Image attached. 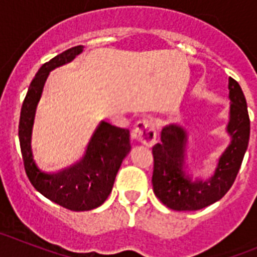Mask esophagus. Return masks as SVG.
I'll return each mask as SVG.
<instances>
[{
  "mask_svg": "<svg viewBox=\"0 0 257 257\" xmlns=\"http://www.w3.org/2000/svg\"><path fill=\"white\" fill-rule=\"evenodd\" d=\"M133 139L139 144L145 145V147H152L157 139L153 123L148 119L138 122L133 130Z\"/></svg>",
  "mask_w": 257,
  "mask_h": 257,
  "instance_id": "esophagus-1",
  "label": "esophagus"
}]
</instances>
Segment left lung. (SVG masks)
<instances>
[{
	"label": "left lung",
	"mask_w": 257,
	"mask_h": 257,
	"mask_svg": "<svg viewBox=\"0 0 257 257\" xmlns=\"http://www.w3.org/2000/svg\"><path fill=\"white\" fill-rule=\"evenodd\" d=\"M229 143L215 162L208 178L194 176L188 163L189 131L180 123L166 124L161 143L153 147L152 184L157 198L174 211H197L225 196L234 183L249 140L246 97L237 81L229 77Z\"/></svg>",
	"instance_id": "1"
}]
</instances>
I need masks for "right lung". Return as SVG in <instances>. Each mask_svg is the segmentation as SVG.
Returning <instances> with one entry per match:
<instances>
[{
    "label": "right lung",
    "instance_id": "obj_1",
    "mask_svg": "<svg viewBox=\"0 0 257 257\" xmlns=\"http://www.w3.org/2000/svg\"><path fill=\"white\" fill-rule=\"evenodd\" d=\"M83 51L82 45L70 47L45 63L32 79L20 112L19 142L23 161L32 185L47 199L72 211H90L105 202L115 175L131 151L130 133L101 122L92 134L82 158L59 172L38 167L32 151L36 110L50 72L68 64Z\"/></svg>",
    "mask_w": 257,
    "mask_h": 257
}]
</instances>
